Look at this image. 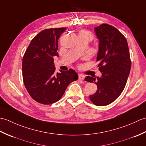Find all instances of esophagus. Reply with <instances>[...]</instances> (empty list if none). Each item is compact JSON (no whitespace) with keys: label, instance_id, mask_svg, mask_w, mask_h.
Returning a JSON list of instances; mask_svg holds the SVG:
<instances>
[{"label":"esophagus","instance_id":"1","mask_svg":"<svg viewBox=\"0 0 146 146\" xmlns=\"http://www.w3.org/2000/svg\"><path fill=\"white\" fill-rule=\"evenodd\" d=\"M78 78L79 80H83L85 79V76L82 75V74H79L78 75Z\"/></svg>","mask_w":146,"mask_h":146}]
</instances>
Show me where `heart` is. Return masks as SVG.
Masks as SVG:
<instances>
[{
  "instance_id": "obj_1",
  "label": "heart",
  "mask_w": 146,
  "mask_h": 146,
  "mask_svg": "<svg viewBox=\"0 0 146 146\" xmlns=\"http://www.w3.org/2000/svg\"><path fill=\"white\" fill-rule=\"evenodd\" d=\"M82 32H85V33H87V34H89V35H90L91 36H92V35H91V34H90L89 33H88V32H86V31H82Z\"/></svg>"
}]
</instances>
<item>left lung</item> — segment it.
Returning a JSON list of instances; mask_svg holds the SVG:
<instances>
[{
	"label": "left lung",
	"mask_w": 146,
	"mask_h": 146,
	"mask_svg": "<svg viewBox=\"0 0 146 146\" xmlns=\"http://www.w3.org/2000/svg\"><path fill=\"white\" fill-rule=\"evenodd\" d=\"M99 39L97 61L102 77H85L86 82L95 83L97 91L90 96L93 104L105 106L112 103L124 89L131 68L127 41L115 27L102 24L95 28Z\"/></svg>",
	"instance_id": "1"
}]
</instances>
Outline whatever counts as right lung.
Here are the masks:
<instances>
[{"mask_svg": "<svg viewBox=\"0 0 146 146\" xmlns=\"http://www.w3.org/2000/svg\"><path fill=\"white\" fill-rule=\"evenodd\" d=\"M65 29L42 30L32 39L24 54V84L31 98L39 104L49 105L60 100L68 85L78 78L73 69L55 73L53 56H58V40Z\"/></svg>", "mask_w": 146, "mask_h": 146, "instance_id": "right-lung-1", "label": "right lung"}]
</instances>
